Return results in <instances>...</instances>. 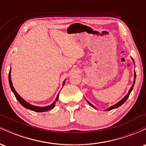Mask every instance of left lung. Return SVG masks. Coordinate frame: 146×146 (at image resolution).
<instances>
[{
    "label": "left lung",
    "instance_id": "obj_1",
    "mask_svg": "<svg viewBox=\"0 0 146 146\" xmlns=\"http://www.w3.org/2000/svg\"><path fill=\"white\" fill-rule=\"evenodd\" d=\"M132 60H133V62H134V60L132 59ZM134 63H135V62H134ZM134 76H135V78H134V80H135V78H136V72H135V75H134ZM135 80H134V82H133V84H135ZM134 84L132 85V87L131 88H130V89L129 90V91H128V94H127L126 95H125V96L124 97V98H123V99H122V100H121V101H119L118 102V103H117L116 104H115V105H113V106H110L109 108H108V109H107L106 110H113V109H115V108H118V107H119L120 106H121L122 104H123V103H124V102L126 101L127 100V99L128 98V97H129V95H130V93H131V91L132 90V89H133V86H134ZM86 102H88V104H89L90 106H92L93 107V108H95V107L94 106H93V104H91L89 102H88L86 100Z\"/></svg>",
    "mask_w": 146,
    "mask_h": 146
}]
</instances>
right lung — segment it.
I'll return each mask as SVG.
<instances>
[{
	"instance_id": "right-lung-1",
	"label": "right lung",
	"mask_w": 146,
	"mask_h": 146,
	"mask_svg": "<svg viewBox=\"0 0 146 146\" xmlns=\"http://www.w3.org/2000/svg\"><path fill=\"white\" fill-rule=\"evenodd\" d=\"M9 82L10 88H11V90H12V92L14 93V94L15 95V97H16V100H17L18 101L20 102V104H21L23 106V107H25V108H27V109H29L31 110H33V111H34V112H39V113H41V112L48 111V110L53 109V108H54L55 106H56V102L58 101V100L59 94L58 95V96H57V98L56 99V100L54 101V102H53V103H52L50 106H45V107L35 106L30 104L28 103L27 102H26L25 100H23V99L18 94L17 92L16 91V90L14 89V86H13L12 82H11V70L9 71ZM64 84H65V81H64L63 85Z\"/></svg>"
}]
</instances>
